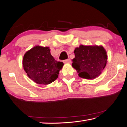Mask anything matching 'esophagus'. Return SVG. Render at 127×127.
Instances as JSON below:
<instances>
[{"label": "esophagus", "mask_w": 127, "mask_h": 127, "mask_svg": "<svg viewBox=\"0 0 127 127\" xmlns=\"http://www.w3.org/2000/svg\"><path fill=\"white\" fill-rule=\"evenodd\" d=\"M64 62L65 64H70L71 63V60H70V59H67V60H64Z\"/></svg>", "instance_id": "34e87169"}]
</instances>
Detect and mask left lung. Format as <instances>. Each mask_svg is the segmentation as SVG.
Instances as JSON below:
<instances>
[{
    "instance_id": "obj_1",
    "label": "left lung",
    "mask_w": 127,
    "mask_h": 127,
    "mask_svg": "<svg viewBox=\"0 0 127 127\" xmlns=\"http://www.w3.org/2000/svg\"><path fill=\"white\" fill-rule=\"evenodd\" d=\"M72 67L79 77L92 80L101 74L107 63L108 56L102 46L81 45L74 50Z\"/></svg>"
}]
</instances>
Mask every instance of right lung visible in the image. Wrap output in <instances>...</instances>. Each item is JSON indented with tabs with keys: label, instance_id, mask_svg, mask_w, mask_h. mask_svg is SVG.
Returning <instances> with one entry per match:
<instances>
[{
	"label": "right lung",
	"instance_id": "right-lung-1",
	"mask_svg": "<svg viewBox=\"0 0 127 127\" xmlns=\"http://www.w3.org/2000/svg\"><path fill=\"white\" fill-rule=\"evenodd\" d=\"M22 65L31 80L40 85H48L58 78L64 63L54 59L49 47L37 45L25 53Z\"/></svg>",
	"mask_w": 127,
	"mask_h": 127
}]
</instances>
